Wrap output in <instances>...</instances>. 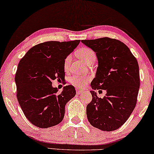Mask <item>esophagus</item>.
Listing matches in <instances>:
<instances>
[{"mask_svg": "<svg viewBox=\"0 0 154 154\" xmlns=\"http://www.w3.org/2000/svg\"><path fill=\"white\" fill-rule=\"evenodd\" d=\"M82 92H83V91H82L81 89H77V90H76V94H79H79H82Z\"/></svg>", "mask_w": 154, "mask_h": 154, "instance_id": "34e87169", "label": "esophagus"}]
</instances>
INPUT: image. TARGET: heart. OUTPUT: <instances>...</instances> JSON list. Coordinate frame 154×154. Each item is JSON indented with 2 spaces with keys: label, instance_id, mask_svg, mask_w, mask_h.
<instances>
[{
  "label": "heart",
  "instance_id": "1",
  "mask_svg": "<svg viewBox=\"0 0 154 154\" xmlns=\"http://www.w3.org/2000/svg\"><path fill=\"white\" fill-rule=\"evenodd\" d=\"M78 55L87 63L93 58H96L95 53L91 49L87 48V47L80 49L78 51ZM70 60L71 56L69 55L66 57L65 62H64V67L65 69H67L69 66ZM90 79L91 76L89 75H74L69 78V81L71 84L75 87H79V88H84L86 87L87 82L90 80Z\"/></svg>",
  "mask_w": 154,
  "mask_h": 154
}]
</instances>
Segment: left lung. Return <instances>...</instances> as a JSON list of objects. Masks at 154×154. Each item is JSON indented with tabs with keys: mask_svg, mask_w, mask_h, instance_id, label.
Wrapping results in <instances>:
<instances>
[{
	"mask_svg": "<svg viewBox=\"0 0 154 154\" xmlns=\"http://www.w3.org/2000/svg\"><path fill=\"white\" fill-rule=\"evenodd\" d=\"M98 58L95 78L91 82L92 100L87 106V116L92 126L102 131H114L122 126L136 107L140 88L136 58L123 42L108 37L82 40ZM96 89L107 93L103 99Z\"/></svg>",
	"mask_w": 154,
	"mask_h": 154,
	"instance_id": "1",
	"label": "left lung"
}]
</instances>
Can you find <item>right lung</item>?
<instances>
[{"label": "right lung", "mask_w": 154, "mask_h": 154, "mask_svg": "<svg viewBox=\"0 0 154 154\" xmlns=\"http://www.w3.org/2000/svg\"><path fill=\"white\" fill-rule=\"evenodd\" d=\"M80 42H42L32 47L19 62L16 96L26 118L35 126L48 128L63 120L65 105L75 96V88L67 85L58 93L51 81L65 79L64 62Z\"/></svg>", "instance_id": "add662e5"}]
</instances>
